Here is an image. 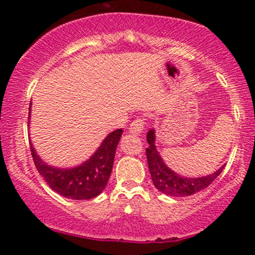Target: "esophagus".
<instances>
[{
	"instance_id": "1",
	"label": "esophagus",
	"mask_w": 255,
	"mask_h": 255,
	"mask_svg": "<svg viewBox=\"0 0 255 255\" xmlns=\"http://www.w3.org/2000/svg\"><path fill=\"white\" fill-rule=\"evenodd\" d=\"M145 119L144 118H136L131 122L129 126V131L133 134H140L145 128Z\"/></svg>"
}]
</instances>
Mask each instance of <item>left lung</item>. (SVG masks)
Listing matches in <instances>:
<instances>
[{
  "label": "left lung",
  "mask_w": 255,
  "mask_h": 255,
  "mask_svg": "<svg viewBox=\"0 0 255 255\" xmlns=\"http://www.w3.org/2000/svg\"><path fill=\"white\" fill-rule=\"evenodd\" d=\"M147 142L148 147L146 148V157H147L148 170H150L152 181H153L154 187L170 197H187L194 193L203 191V189L209 187L213 181L219 176L223 171L224 166H221L217 171L211 175H207L204 177H183L176 174L163 162L162 157L158 153L156 145V135H154V129H151L147 133Z\"/></svg>",
  "instance_id": "1"
}]
</instances>
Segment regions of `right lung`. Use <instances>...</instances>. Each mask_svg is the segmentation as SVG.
Instances as JSON below:
<instances>
[{"mask_svg": "<svg viewBox=\"0 0 255 255\" xmlns=\"http://www.w3.org/2000/svg\"><path fill=\"white\" fill-rule=\"evenodd\" d=\"M28 111H31V107ZM122 131V129L111 131L103 140L96 153L89 160L75 168L60 169L48 165L40 159L30 142L31 154L38 172L52 191L74 200H89L101 194L109 181L116 147Z\"/></svg>", "mask_w": 255, "mask_h": 255, "instance_id": "obj_1", "label": "right lung"}]
</instances>
